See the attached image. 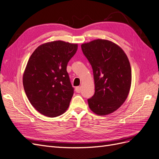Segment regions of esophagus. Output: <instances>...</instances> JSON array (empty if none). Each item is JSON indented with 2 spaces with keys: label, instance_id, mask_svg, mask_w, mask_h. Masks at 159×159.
Here are the masks:
<instances>
[{
  "label": "esophagus",
  "instance_id": "1",
  "mask_svg": "<svg viewBox=\"0 0 159 159\" xmlns=\"http://www.w3.org/2000/svg\"><path fill=\"white\" fill-rule=\"evenodd\" d=\"M81 91V87H80V86L75 88V91L77 93H80Z\"/></svg>",
  "mask_w": 159,
  "mask_h": 159
}]
</instances>
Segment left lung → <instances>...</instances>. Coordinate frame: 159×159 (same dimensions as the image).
<instances>
[{"label":"left lung","instance_id":"1","mask_svg":"<svg viewBox=\"0 0 159 159\" xmlns=\"http://www.w3.org/2000/svg\"><path fill=\"white\" fill-rule=\"evenodd\" d=\"M81 47L93 73L95 93L88 99L89 107L98 115L111 113L129 93L131 68L128 57L119 46L107 40H95Z\"/></svg>","mask_w":159,"mask_h":159}]
</instances>
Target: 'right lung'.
I'll list each match as a JSON object with an SVG mask.
<instances>
[{
    "instance_id": "1",
    "label": "right lung",
    "mask_w": 159,
    "mask_h": 159,
    "mask_svg": "<svg viewBox=\"0 0 159 159\" xmlns=\"http://www.w3.org/2000/svg\"><path fill=\"white\" fill-rule=\"evenodd\" d=\"M78 44L54 41L38 46L32 53L23 75L25 93L41 114L55 117L68 109L74 94L66 68Z\"/></svg>"
}]
</instances>
